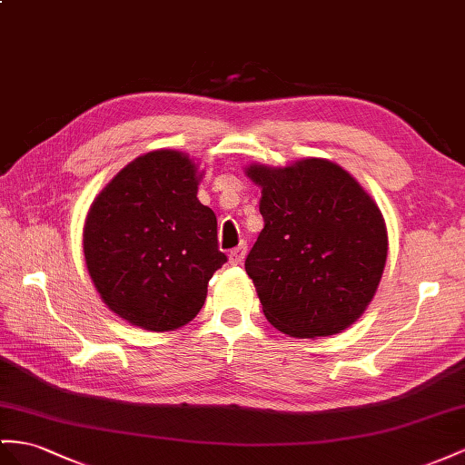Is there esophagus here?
I'll return each instance as SVG.
<instances>
[{
    "label": "esophagus",
    "instance_id": "34e87169",
    "mask_svg": "<svg viewBox=\"0 0 465 465\" xmlns=\"http://www.w3.org/2000/svg\"><path fill=\"white\" fill-rule=\"evenodd\" d=\"M245 253H247V243H240L230 252V263L232 265H242L243 259H245Z\"/></svg>",
    "mask_w": 465,
    "mask_h": 465
}]
</instances>
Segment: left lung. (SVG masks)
Listing matches in <instances>:
<instances>
[{
	"instance_id": "8db88e82",
	"label": "left lung",
	"mask_w": 465,
	"mask_h": 465,
	"mask_svg": "<svg viewBox=\"0 0 465 465\" xmlns=\"http://www.w3.org/2000/svg\"><path fill=\"white\" fill-rule=\"evenodd\" d=\"M265 220L245 259L269 322L294 338L346 330L371 302L387 261L375 202L341 166L304 159L287 169L252 164Z\"/></svg>"
}]
</instances>
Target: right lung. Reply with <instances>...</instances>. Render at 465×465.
I'll use <instances>...</instances> for the list:
<instances>
[{"mask_svg": "<svg viewBox=\"0 0 465 465\" xmlns=\"http://www.w3.org/2000/svg\"><path fill=\"white\" fill-rule=\"evenodd\" d=\"M196 194L193 161L153 151L94 200L84 225L88 272L104 302L129 324L151 331L184 326L228 261L218 249L216 213Z\"/></svg>", "mask_w": 465, "mask_h": 465, "instance_id": "obj_1", "label": "right lung"}]
</instances>
